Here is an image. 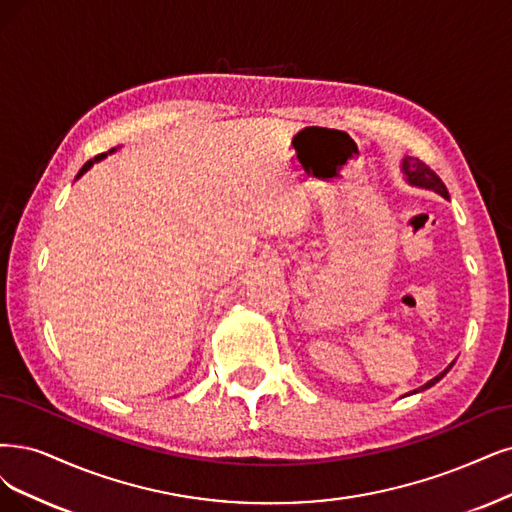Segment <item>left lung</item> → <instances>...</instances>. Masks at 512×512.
<instances>
[{
  "instance_id": "obj_1",
  "label": "left lung",
  "mask_w": 512,
  "mask_h": 512,
  "mask_svg": "<svg viewBox=\"0 0 512 512\" xmlns=\"http://www.w3.org/2000/svg\"><path fill=\"white\" fill-rule=\"evenodd\" d=\"M403 168H405V175H407L409 183H413V185H420V187H426V189H434V192H439L443 198H449L445 183H443V181L439 179V175L434 173V170H432L428 164H424L422 160H418V158H405ZM449 369H451V367H447L443 373H439L437 377H434V380H430L428 384H424L422 388L413 390V392H420V390H426V388L434 386V384H437Z\"/></svg>"
}]
</instances>
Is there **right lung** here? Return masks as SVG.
<instances>
[{"label": "right lung", "mask_w": 512, "mask_h": 512, "mask_svg": "<svg viewBox=\"0 0 512 512\" xmlns=\"http://www.w3.org/2000/svg\"><path fill=\"white\" fill-rule=\"evenodd\" d=\"M111 151H113V149H111ZM111 151H109V154H111ZM101 158H105V154H99V156H97V158H94V160H88V162H86V164L82 166V170H80V175H84V173H86V170H88V168H90V166H92L94 162H97V160H101ZM80 175H78V177H80Z\"/></svg>", "instance_id": "right-lung-1"}]
</instances>
